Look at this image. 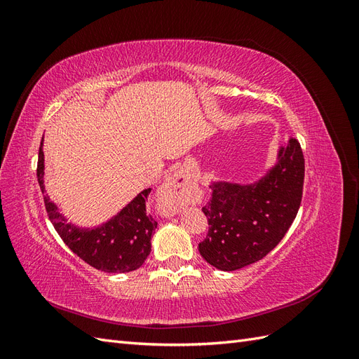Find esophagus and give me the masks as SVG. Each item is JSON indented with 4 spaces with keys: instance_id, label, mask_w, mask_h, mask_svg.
I'll return each mask as SVG.
<instances>
[{
    "instance_id": "1",
    "label": "esophagus",
    "mask_w": 359,
    "mask_h": 359,
    "mask_svg": "<svg viewBox=\"0 0 359 359\" xmlns=\"http://www.w3.org/2000/svg\"><path fill=\"white\" fill-rule=\"evenodd\" d=\"M194 180L186 172H175L161 186L160 205L165 215H173L194 196Z\"/></svg>"
}]
</instances>
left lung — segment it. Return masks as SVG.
<instances>
[{
  "instance_id": "1",
  "label": "left lung",
  "mask_w": 359,
  "mask_h": 359,
  "mask_svg": "<svg viewBox=\"0 0 359 359\" xmlns=\"http://www.w3.org/2000/svg\"><path fill=\"white\" fill-rule=\"evenodd\" d=\"M277 165L255 184L212 182L202 211L208 233L199 253L210 265L235 271L265 257L298 214L304 186V154L297 139L280 147Z\"/></svg>"
}]
</instances>
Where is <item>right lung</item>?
Returning a JSON list of instances; mask_svg holds the SVG:
<instances>
[{"instance_id":"add662e5","label":"right lung","mask_w":359,"mask_h":359,"mask_svg":"<svg viewBox=\"0 0 359 359\" xmlns=\"http://www.w3.org/2000/svg\"><path fill=\"white\" fill-rule=\"evenodd\" d=\"M45 157H43V139L39 149L37 181L41 193H45L43 175H45ZM151 189L140 191L112 219L95 227L81 229L67 223L60 214L57 205L50 202L48 194H43L49 220L52 222L61 240L78 255L83 262L104 273H130L142 266L151 252V236L157 222L147 214V198Z\"/></svg>"}]
</instances>
